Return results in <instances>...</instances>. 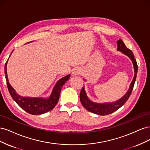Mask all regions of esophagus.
<instances>
[{
  "label": "esophagus",
  "instance_id": "34e87169",
  "mask_svg": "<svg viewBox=\"0 0 150 150\" xmlns=\"http://www.w3.org/2000/svg\"><path fill=\"white\" fill-rule=\"evenodd\" d=\"M81 69H80V68H75V69H74L73 70H72V76H76V75H78V74H80L81 73Z\"/></svg>",
  "mask_w": 150,
  "mask_h": 150
}]
</instances>
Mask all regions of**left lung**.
Wrapping results in <instances>:
<instances>
[{
    "label": "left lung",
    "mask_w": 150,
    "mask_h": 150,
    "mask_svg": "<svg viewBox=\"0 0 150 150\" xmlns=\"http://www.w3.org/2000/svg\"><path fill=\"white\" fill-rule=\"evenodd\" d=\"M117 50L118 51H120L123 53L125 55L129 57L130 59L133 62V64L134 66V76L133 79L131 82L129 88L126 93L120 98L119 100H117L115 102L113 103H97L93 102L90 100L88 98L86 93L85 91L84 87H83L80 93V100L81 104L84 107L86 110H87L88 111L91 112L94 114H96L98 115H108L111 114V113L114 112L116 110H118L122 105H124L125 103L127 101L128 98H129L131 92H132L134 84L137 78V75L138 72V65L137 61L135 60L134 56L132 51L130 49H128L125 46L124 42H122L121 39H120L117 41ZM85 81V79H84Z\"/></svg>",
    "instance_id": "obj_1"
}]
</instances>
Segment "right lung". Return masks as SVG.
<instances>
[{
  "instance_id": "obj_1",
  "label": "right lung",
  "mask_w": 150,
  "mask_h": 150,
  "mask_svg": "<svg viewBox=\"0 0 150 150\" xmlns=\"http://www.w3.org/2000/svg\"><path fill=\"white\" fill-rule=\"evenodd\" d=\"M7 61L8 60L6 63L5 68H4L5 69V74L7 88L11 96L18 105L26 112L33 115H42L52 110L57 104L59 98L61 90L63 85L66 83L67 80H69L70 78V74L64 76V78H61L57 81L56 85L54 86L51 94L50 95V96L48 98L22 97L16 93V91L11 86L9 81L8 80L7 74Z\"/></svg>"
}]
</instances>
